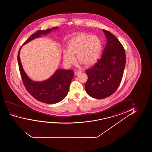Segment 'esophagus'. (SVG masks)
<instances>
[{"instance_id": "esophagus-1", "label": "esophagus", "mask_w": 152, "mask_h": 152, "mask_svg": "<svg viewBox=\"0 0 152 152\" xmlns=\"http://www.w3.org/2000/svg\"><path fill=\"white\" fill-rule=\"evenodd\" d=\"M81 73V71H76L75 72V75H76V76H77V75H79Z\"/></svg>"}]
</instances>
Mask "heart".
<instances>
[{"mask_svg":"<svg viewBox=\"0 0 152 152\" xmlns=\"http://www.w3.org/2000/svg\"><path fill=\"white\" fill-rule=\"evenodd\" d=\"M68 50L63 51L65 64L71 66L75 63V56L77 60L85 66H91L99 58L102 50V43L97 36L85 33L77 34L67 43Z\"/></svg>","mask_w":152,"mask_h":152,"instance_id":"1","label":"heart"}]
</instances>
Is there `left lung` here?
I'll return each instance as SVG.
<instances>
[{
    "label": "left lung",
    "instance_id": "1",
    "mask_svg": "<svg viewBox=\"0 0 152 152\" xmlns=\"http://www.w3.org/2000/svg\"><path fill=\"white\" fill-rule=\"evenodd\" d=\"M107 39L102 58L86 70V91L92 98L102 99L116 91L123 78L126 64L125 50L110 31L103 29Z\"/></svg>",
    "mask_w": 152,
    "mask_h": 152
}]
</instances>
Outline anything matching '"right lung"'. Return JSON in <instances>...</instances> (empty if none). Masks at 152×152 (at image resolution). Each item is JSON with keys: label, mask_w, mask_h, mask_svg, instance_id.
<instances>
[{"label": "right lung", "mask_w": 152, "mask_h": 152, "mask_svg": "<svg viewBox=\"0 0 152 152\" xmlns=\"http://www.w3.org/2000/svg\"><path fill=\"white\" fill-rule=\"evenodd\" d=\"M58 28L54 27L51 29L38 30L32 34L23 45L35 38L39 37L41 35H46ZM21 48L22 47L20 48L18 54V61L22 79L27 91L36 100L47 104H55L63 100L68 94L71 81L74 76L73 70L59 69L56 71L51 77L45 81H33L27 76L21 64L20 58Z\"/></svg>", "instance_id": "obj_1"}]
</instances>
